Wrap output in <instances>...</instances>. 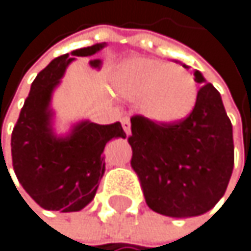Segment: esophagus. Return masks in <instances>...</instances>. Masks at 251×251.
<instances>
[{"label": "esophagus", "mask_w": 251, "mask_h": 251, "mask_svg": "<svg viewBox=\"0 0 251 251\" xmlns=\"http://www.w3.org/2000/svg\"><path fill=\"white\" fill-rule=\"evenodd\" d=\"M122 126H123V131L126 135H131V120L128 116H123L122 117Z\"/></svg>", "instance_id": "esophagus-1"}]
</instances>
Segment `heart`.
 Segmentation results:
<instances>
[{
  "mask_svg": "<svg viewBox=\"0 0 251 251\" xmlns=\"http://www.w3.org/2000/svg\"><path fill=\"white\" fill-rule=\"evenodd\" d=\"M122 96L141 102V111L158 125H173L194 110L197 85L193 75L155 58L135 57L123 61L116 74Z\"/></svg>",
  "mask_w": 251,
  "mask_h": 251,
  "instance_id": "1",
  "label": "heart"
}]
</instances>
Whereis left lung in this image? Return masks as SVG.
Here are the masks:
<instances>
[{
  "label": "left lung",
  "mask_w": 251,
  "mask_h": 251,
  "mask_svg": "<svg viewBox=\"0 0 251 251\" xmlns=\"http://www.w3.org/2000/svg\"><path fill=\"white\" fill-rule=\"evenodd\" d=\"M184 67H188L184 64ZM194 110L173 125L131 119V166L148 206L173 218L211 211L225 196L233 170V134L218 90L199 71Z\"/></svg>",
  "instance_id": "left-lung-1"
}]
</instances>
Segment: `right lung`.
I'll list each match as a JSON object with an SVG mask.
<instances>
[{
  "label": "right lung",
  "instance_id": "obj_1",
  "mask_svg": "<svg viewBox=\"0 0 251 251\" xmlns=\"http://www.w3.org/2000/svg\"><path fill=\"white\" fill-rule=\"evenodd\" d=\"M107 46L96 43L54 58L36 76L12 132V159L19 184L48 211L75 212L93 200L105 172L103 149L113 138H125L120 122L98 125L81 120L66 135L54 131L51 100L75 58L92 57ZM100 69L102 60H90Z\"/></svg>",
  "mask_w": 251,
  "mask_h": 251
}]
</instances>
